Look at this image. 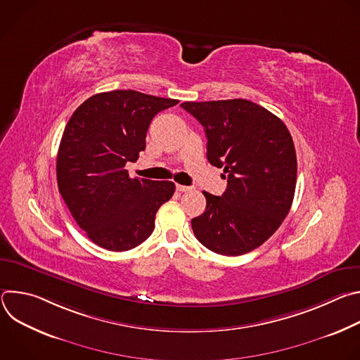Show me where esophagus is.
Returning <instances> with one entry per match:
<instances>
[{
  "label": "esophagus",
  "mask_w": 360,
  "mask_h": 360,
  "mask_svg": "<svg viewBox=\"0 0 360 360\" xmlns=\"http://www.w3.org/2000/svg\"><path fill=\"white\" fill-rule=\"evenodd\" d=\"M192 188L191 186H185V185H176V191L179 192H186V191H191Z\"/></svg>",
  "instance_id": "obj_1"
}]
</instances>
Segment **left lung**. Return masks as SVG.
Here are the masks:
<instances>
[{"label":"left lung","instance_id":"left-lung-1","mask_svg":"<svg viewBox=\"0 0 360 360\" xmlns=\"http://www.w3.org/2000/svg\"><path fill=\"white\" fill-rule=\"evenodd\" d=\"M207 134V157L228 178L222 196L203 192L207 210L191 221L196 239L238 256L268 240L286 218L297 162L286 125L248 99L182 102Z\"/></svg>","mask_w":360,"mask_h":360}]
</instances>
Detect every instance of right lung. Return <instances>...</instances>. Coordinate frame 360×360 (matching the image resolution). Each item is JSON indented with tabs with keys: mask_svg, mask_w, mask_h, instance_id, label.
Returning a JSON list of instances; mask_svg holds the SVG:
<instances>
[{
	"mask_svg": "<svg viewBox=\"0 0 360 360\" xmlns=\"http://www.w3.org/2000/svg\"><path fill=\"white\" fill-rule=\"evenodd\" d=\"M178 99L117 89L89 96L70 118L57 155L60 193L78 226L98 246L124 252L155 228L175 192L171 181L129 178L127 162L145 149L148 127Z\"/></svg>",
	"mask_w": 360,
	"mask_h": 360,
	"instance_id": "right-lung-1",
	"label": "right lung"
}]
</instances>
